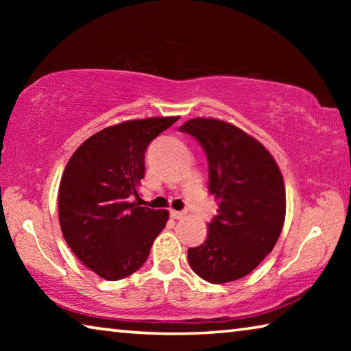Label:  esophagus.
I'll list each match as a JSON object with an SVG mask.
<instances>
[{"instance_id":"esophagus-1","label":"esophagus","mask_w":351,"mask_h":351,"mask_svg":"<svg viewBox=\"0 0 351 351\" xmlns=\"http://www.w3.org/2000/svg\"><path fill=\"white\" fill-rule=\"evenodd\" d=\"M184 215H186V213L184 212H178V210H170V217L173 218V219H181V218H184Z\"/></svg>"}]
</instances>
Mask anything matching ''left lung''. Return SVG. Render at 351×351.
<instances>
[{
    "label": "left lung",
    "instance_id": "left-lung-1",
    "mask_svg": "<svg viewBox=\"0 0 351 351\" xmlns=\"http://www.w3.org/2000/svg\"><path fill=\"white\" fill-rule=\"evenodd\" d=\"M203 145L209 161V192L218 215L203 245L190 247V268L210 283L247 276L280 237L287 197L282 171L263 144L232 123L190 119L180 127Z\"/></svg>",
    "mask_w": 351,
    "mask_h": 351
}]
</instances>
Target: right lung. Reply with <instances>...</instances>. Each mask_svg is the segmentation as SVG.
<instances>
[{"instance_id":"add662e5","label":"right lung","mask_w":351,"mask_h":351,"mask_svg":"<svg viewBox=\"0 0 351 351\" xmlns=\"http://www.w3.org/2000/svg\"><path fill=\"white\" fill-rule=\"evenodd\" d=\"M180 116L125 121L77 148L58 187V221L71 251L105 280L138 271L169 219L167 210L130 203L145 173V150Z\"/></svg>"}]
</instances>
